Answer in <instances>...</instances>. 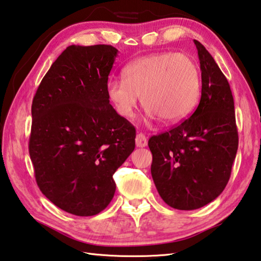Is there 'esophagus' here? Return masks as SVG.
Instances as JSON below:
<instances>
[{"label": "esophagus", "mask_w": 261, "mask_h": 261, "mask_svg": "<svg viewBox=\"0 0 261 261\" xmlns=\"http://www.w3.org/2000/svg\"><path fill=\"white\" fill-rule=\"evenodd\" d=\"M136 145L137 147H146L147 146V138L143 134H138L136 137Z\"/></svg>", "instance_id": "obj_1"}]
</instances>
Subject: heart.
I'll list each match as a JSON object with an SVG mask.
<instances>
[{"label":"heart","instance_id":"1","mask_svg":"<svg viewBox=\"0 0 261 261\" xmlns=\"http://www.w3.org/2000/svg\"><path fill=\"white\" fill-rule=\"evenodd\" d=\"M124 79H111L107 97L118 115L129 118L141 103L150 118L167 124L182 121L200 98V68L192 57L158 52L140 57L123 70Z\"/></svg>","mask_w":261,"mask_h":261}]
</instances>
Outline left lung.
I'll use <instances>...</instances> for the list:
<instances>
[{"mask_svg":"<svg viewBox=\"0 0 261 261\" xmlns=\"http://www.w3.org/2000/svg\"><path fill=\"white\" fill-rule=\"evenodd\" d=\"M202 92L195 112L163 134L150 137V172L168 205L195 210L220 195L239 147L234 98L227 79L200 42Z\"/></svg>","mask_w":261,"mask_h":261,"instance_id":"left-lung-1","label":"left lung"}]
</instances>
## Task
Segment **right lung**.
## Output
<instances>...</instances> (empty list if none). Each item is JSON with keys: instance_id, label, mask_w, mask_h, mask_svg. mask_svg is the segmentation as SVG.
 I'll use <instances>...</instances> for the list:
<instances>
[{"instance_id": "1", "label": "right lung", "mask_w": 261, "mask_h": 261, "mask_svg": "<svg viewBox=\"0 0 261 261\" xmlns=\"http://www.w3.org/2000/svg\"><path fill=\"white\" fill-rule=\"evenodd\" d=\"M117 49L69 45L51 65L32 103L30 156L46 198L68 213L101 212L113 174L135 149L136 129L107 97Z\"/></svg>"}]
</instances>
